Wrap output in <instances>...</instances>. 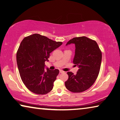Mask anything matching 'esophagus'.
Segmentation results:
<instances>
[{
	"label": "esophagus",
	"mask_w": 120,
	"mask_h": 120,
	"mask_svg": "<svg viewBox=\"0 0 120 120\" xmlns=\"http://www.w3.org/2000/svg\"><path fill=\"white\" fill-rule=\"evenodd\" d=\"M64 72H65V71H62V70H60V73H64Z\"/></svg>",
	"instance_id": "obj_1"
}]
</instances>
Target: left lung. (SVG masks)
<instances>
[{"instance_id": "obj_1", "label": "left lung", "mask_w": 120, "mask_h": 120, "mask_svg": "<svg viewBox=\"0 0 120 120\" xmlns=\"http://www.w3.org/2000/svg\"><path fill=\"white\" fill-rule=\"evenodd\" d=\"M75 46L73 63L79 67L76 75L67 72L68 79L65 82L68 90L81 93L93 85L99 75L102 60V53L95 41L86 37H75L66 44Z\"/></svg>"}]
</instances>
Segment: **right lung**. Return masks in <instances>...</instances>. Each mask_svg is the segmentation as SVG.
<instances>
[{
  "instance_id": "add662e5",
  "label": "right lung",
  "mask_w": 120,
  "mask_h": 120,
  "mask_svg": "<svg viewBox=\"0 0 120 120\" xmlns=\"http://www.w3.org/2000/svg\"><path fill=\"white\" fill-rule=\"evenodd\" d=\"M62 44L39 34L23 39L17 53V62L21 80L31 92L39 95L47 94L53 88L59 71H45V62L50 53Z\"/></svg>"
}]
</instances>
